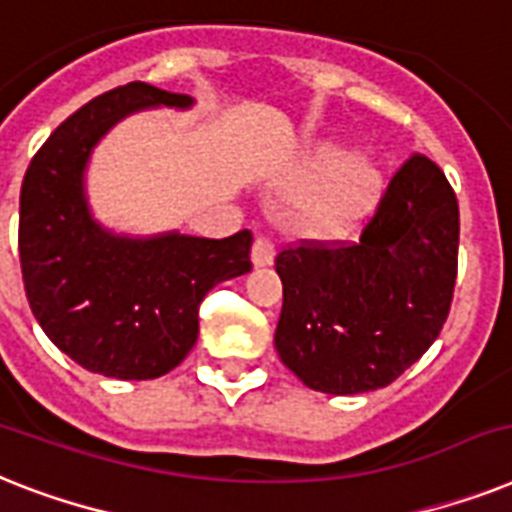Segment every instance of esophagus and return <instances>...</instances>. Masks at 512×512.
I'll use <instances>...</instances> for the list:
<instances>
[{"label":"esophagus","mask_w":512,"mask_h":512,"mask_svg":"<svg viewBox=\"0 0 512 512\" xmlns=\"http://www.w3.org/2000/svg\"><path fill=\"white\" fill-rule=\"evenodd\" d=\"M273 257H276V244H273V239H268V236H257L255 247H252V263H255L257 268H263V265L273 263Z\"/></svg>","instance_id":"1"}]
</instances>
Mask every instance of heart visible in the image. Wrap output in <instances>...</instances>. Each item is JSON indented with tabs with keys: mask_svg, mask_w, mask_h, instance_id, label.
<instances>
[{
	"mask_svg": "<svg viewBox=\"0 0 512 512\" xmlns=\"http://www.w3.org/2000/svg\"><path fill=\"white\" fill-rule=\"evenodd\" d=\"M302 184L315 186L302 205V226L315 236H344L376 205L381 173L363 157L321 147L305 162Z\"/></svg>",
	"mask_w": 512,
	"mask_h": 512,
	"instance_id": "b5f03b06",
	"label": "heart"
}]
</instances>
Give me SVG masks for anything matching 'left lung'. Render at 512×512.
Masks as SVG:
<instances>
[{"instance_id": "obj_1", "label": "left lung", "mask_w": 512, "mask_h": 512, "mask_svg": "<svg viewBox=\"0 0 512 512\" xmlns=\"http://www.w3.org/2000/svg\"><path fill=\"white\" fill-rule=\"evenodd\" d=\"M460 210L442 168L410 155L357 242L302 239L276 255L281 363L310 389L389 386L429 350L450 315Z\"/></svg>"}]
</instances>
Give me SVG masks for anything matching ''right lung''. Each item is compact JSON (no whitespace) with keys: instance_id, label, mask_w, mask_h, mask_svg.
<instances>
[{"instance_id":"obj_1","label":"right lung","mask_w":512,"mask_h":512,"mask_svg":"<svg viewBox=\"0 0 512 512\" xmlns=\"http://www.w3.org/2000/svg\"><path fill=\"white\" fill-rule=\"evenodd\" d=\"M191 97L126 83L54 128L20 189L18 249L26 297L44 334L91 373L144 381L173 371L199 334V305L220 281L252 270V231L228 239H120L91 220L83 168L94 141L141 107Z\"/></svg>"}]
</instances>
